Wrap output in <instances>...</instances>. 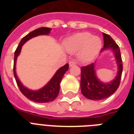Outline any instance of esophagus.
<instances>
[{
    "mask_svg": "<svg viewBox=\"0 0 134 134\" xmlns=\"http://www.w3.org/2000/svg\"><path fill=\"white\" fill-rule=\"evenodd\" d=\"M76 65V63L74 60L70 61V62H69V67H72V66H74V65Z\"/></svg>",
    "mask_w": 134,
    "mask_h": 134,
    "instance_id": "1",
    "label": "esophagus"
}]
</instances>
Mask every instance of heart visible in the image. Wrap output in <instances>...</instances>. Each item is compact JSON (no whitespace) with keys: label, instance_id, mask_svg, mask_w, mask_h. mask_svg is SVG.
Returning <instances> with one entry per match:
<instances>
[{"label":"heart","instance_id":"1","mask_svg":"<svg viewBox=\"0 0 134 134\" xmlns=\"http://www.w3.org/2000/svg\"><path fill=\"white\" fill-rule=\"evenodd\" d=\"M65 46L70 53L79 51V58L87 61L91 60L99 52L102 42L98 37L92 36L89 32H80L68 39Z\"/></svg>","mask_w":134,"mask_h":134}]
</instances>
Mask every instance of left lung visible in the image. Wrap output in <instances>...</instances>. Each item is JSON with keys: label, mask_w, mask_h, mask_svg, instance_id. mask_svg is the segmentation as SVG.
I'll return each mask as SVG.
<instances>
[{"label": "left lung", "mask_w": 134, "mask_h": 134, "mask_svg": "<svg viewBox=\"0 0 134 134\" xmlns=\"http://www.w3.org/2000/svg\"><path fill=\"white\" fill-rule=\"evenodd\" d=\"M104 47L101 52L109 49L113 52L118 65V73L115 79L108 83H103L96 76L94 63L81 67V89L84 97L92 100H102L110 97L118 88L122 73V61L118 45L110 35L103 32Z\"/></svg>", "instance_id": "obj_1"}]
</instances>
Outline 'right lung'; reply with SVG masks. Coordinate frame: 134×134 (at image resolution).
Returning a JSON list of instances; mask_svg holds the SVG:
<instances>
[{
  "mask_svg": "<svg viewBox=\"0 0 134 134\" xmlns=\"http://www.w3.org/2000/svg\"><path fill=\"white\" fill-rule=\"evenodd\" d=\"M51 28L42 27V28H37L36 30H33L27 35L22 38L19 44L17 46L14 52V76L15 78L16 82L19 88L20 91L26 97L29 99L31 101H33L37 103H48V102H53L55 98L58 97L60 91V83L63 76L65 72L69 69V65L66 64L63 67H60L58 71L55 72L52 79L48 81L46 86H44L42 88L38 90H32L26 88L23 84L21 83L19 79L16 74V63L18 55L20 54L22 46L25 44L28 40H30L32 37L42 35H48L50 33Z\"/></svg>",
  "mask_w": 134,
  "mask_h": 134,
  "instance_id": "obj_1",
  "label": "right lung"
}]
</instances>
